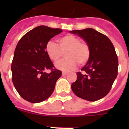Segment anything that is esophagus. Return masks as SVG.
<instances>
[{
  "instance_id": "esophagus-1",
  "label": "esophagus",
  "mask_w": 129,
  "mask_h": 129,
  "mask_svg": "<svg viewBox=\"0 0 129 129\" xmlns=\"http://www.w3.org/2000/svg\"><path fill=\"white\" fill-rule=\"evenodd\" d=\"M67 74H68V72H62V76H65V75H67Z\"/></svg>"
}]
</instances>
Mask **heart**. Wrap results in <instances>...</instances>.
Wrapping results in <instances>:
<instances>
[{"label":"heart","instance_id":"1","mask_svg":"<svg viewBox=\"0 0 129 129\" xmlns=\"http://www.w3.org/2000/svg\"><path fill=\"white\" fill-rule=\"evenodd\" d=\"M59 45L53 41L46 44V52L52 61L56 62L66 52L67 58L55 63V67L62 71L74 70L77 65H84L90 57V48L86 42L81 41L77 36L68 34L58 39Z\"/></svg>","mask_w":129,"mask_h":129}]
</instances>
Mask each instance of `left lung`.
<instances>
[{"label":"left lung","mask_w":129,"mask_h":129,"mask_svg":"<svg viewBox=\"0 0 129 129\" xmlns=\"http://www.w3.org/2000/svg\"><path fill=\"white\" fill-rule=\"evenodd\" d=\"M89 44L90 57L72 90L83 100L95 101L108 94L118 76V59L114 46L109 37L92 28L73 30Z\"/></svg>","instance_id":"1"}]
</instances>
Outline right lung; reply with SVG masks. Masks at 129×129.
<instances>
[{"instance_id":"add662e5","label":"right lung","mask_w":129,"mask_h":129,"mask_svg":"<svg viewBox=\"0 0 129 129\" xmlns=\"http://www.w3.org/2000/svg\"><path fill=\"white\" fill-rule=\"evenodd\" d=\"M62 31L59 28L39 26L19 40L11 68L13 85L24 100L40 103L53 93L62 72L54 67L46 52V46L52 37ZM46 70H50L51 73H45Z\"/></svg>"}]
</instances>
